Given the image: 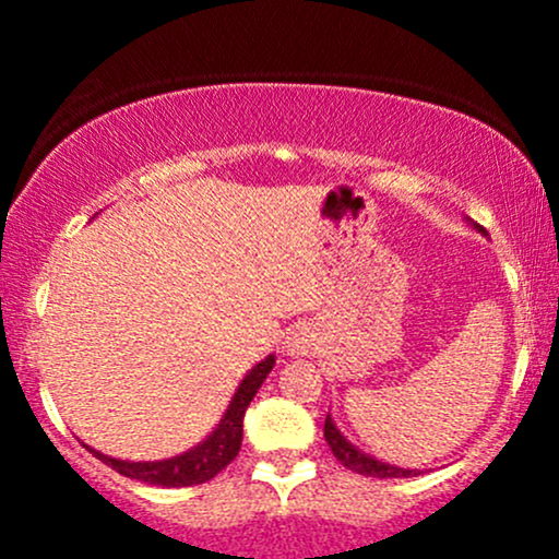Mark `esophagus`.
I'll use <instances>...</instances> for the list:
<instances>
[{"instance_id": "34e87169", "label": "esophagus", "mask_w": 559, "mask_h": 559, "mask_svg": "<svg viewBox=\"0 0 559 559\" xmlns=\"http://www.w3.org/2000/svg\"><path fill=\"white\" fill-rule=\"evenodd\" d=\"M286 354L289 357H300V354H308L313 348V332L308 326H295L286 335Z\"/></svg>"}]
</instances>
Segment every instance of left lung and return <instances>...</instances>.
<instances>
[{"label": "left lung", "instance_id": "8db88e82", "mask_svg": "<svg viewBox=\"0 0 559 559\" xmlns=\"http://www.w3.org/2000/svg\"><path fill=\"white\" fill-rule=\"evenodd\" d=\"M473 227H476L481 235H487V233H484V227H478V224H473ZM324 438H326V443H330V449H332V454H335V460L341 462L343 467H348V471L362 473V476H373V478H408V476H419V473L408 471V467L389 465V462H381V460H376V456L365 454L362 449L354 447V443L348 441V438L343 436L341 430H337L335 419H332L330 414H326V419H324Z\"/></svg>", "mask_w": 559, "mask_h": 559}]
</instances>
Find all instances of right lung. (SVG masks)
I'll return each mask as SVG.
<instances>
[{"instance_id":"obj_1","label":"right lung","mask_w":559,"mask_h":559,"mask_svg":"<svg viewBox=\"0 0 559 559\" xmlns=\"http://www.w3.org/2000/svg\"><path fill=\"white\" fill-rule=\"evenodd\" d=\"M273 365L275 357L267 354L262 362H257L248 370L246 379L240 381L238 389H235L222 421L213 427V432L205 441L197 443L189 452L159 462H129L107 456L103 452H97V449H92V452L97 460H103L105 465H110L112 471L121 473V476L138 478V481L145 484H156V487H191V484L211 481L213 476H218V473L238 456L240 441H243L246 408L251 405L257 389L264 384V379H267V373L273 370Z\"/></svg>"}]
</instances>
